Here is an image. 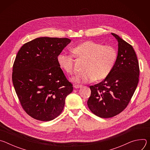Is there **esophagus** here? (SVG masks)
<instances>
[{
  "label": "esophagus",
  "mask_w": 150,
  "mask_h": 150,
  "mask_svg": "<svg viewBox=\"0 0 150 150\" xmlns=\"http://www.w3.org/2000/svg\"><path fill=\"white\" fill-rule=\"evenodd\" d=\"M74 87L75 88H76V89H78V88H82V86L81 85H75L74 86Z\"/></svg>",
  "instance_id": "obj_1"
}]
</instances>
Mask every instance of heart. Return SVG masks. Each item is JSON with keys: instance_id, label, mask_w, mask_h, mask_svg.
<instances>
[{"instance_id": "1", "label": "heart", "mask_w": 150, "mask_h": 150, "mask_svg": "<svg viewBox=\"0 0 150 150\" xmlns=\"http://www.w3.org/2000/svg\"><path fill=\"white\" fill-rule=\"evenodd\" d=\"M74 56L85 60L83 70L72 78L75 83H88L95 79L101 81L112 71L117 59V51L112 46H104L91 40L83 41L72 49ZM59 67L67 74L74 71V56L60 53L57 57Z\"/></svg>"}]
</instances>
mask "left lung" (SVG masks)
<instances>
[{
    "label": "left lung",
    "mask_w": 150,
    "mask_h": 150,
    "mask_svg": "<svg viewBox=\"0 0 150 150\" xmlns=\"http://www.w3.org/2000/svg\"><path fill=\"white\" fill-rule=\"evenodd\" d=\"M118 53L115 65L102 82L91 85L87 101L90 110L102 118L112 117L124 110L137 87L139 68L133 47L117 34Z\"/></svg>",
    "instance_id": "1"
}]
</instances>
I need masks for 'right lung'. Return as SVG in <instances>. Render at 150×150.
Segmentation results:
<instances>
[{
	"label": "right lung",
	"mask_w": 150,
	"mask_h": 150,
	"mask_svg": "<svg viewBox=\"0 0 150 150\" xmlns=\"http://www.w3.org/2000/svg\"><path fill=\"white\" fill-rule=\"evenodd\" d=\"M71 41L67 38L39 37L24 44L16 54L13 85L23 109L35 119L46 122L57 117L73 91L57 61Z\"/></svg>",
	"instance_id": "add662e5"
}]
</instances>
